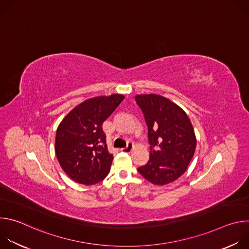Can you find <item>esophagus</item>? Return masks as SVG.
Wrapping results in <instances>:
<instances>
[{"instance_id":"obj_1","label":"esophagus","mask_w":249,"mask_h":249,"mask_svg":"<svg viewBox=\"0 0 249 249\" xmlns=\"http://www.w3.org/2000/svg\"><path fill=\"white\" fill-rule=\"evenodd\" d=\"M133 148H134L133 144H132V143H128L127 147L122 148L120 151H121V152H123V153H126V154H129V153H131V151L133 150Z\"/></svg>"}]
</instances>
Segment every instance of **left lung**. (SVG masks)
I'll return each instance as SVG.
<instances>
[{
  "label": "left lung",
  "instance_id": "1",
  "mask_svg": "<svg viewBox=\"0 0 249 249\" xmlns=\"http://www.w3.org/2000/svg\"><path fill=\"white\" fill-rule=\"evenodd\" d=\"M136 102L148 126L150 160L138 168L155 185H165L186 171L196 148V136L185 111L159 94H138Z\"/></svg>",
  "mask_w": 249,
  "mask_h": 249
}]
</instances>
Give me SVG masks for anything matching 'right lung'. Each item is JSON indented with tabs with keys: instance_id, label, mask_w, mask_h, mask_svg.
Segmentation results:
<instances>
[{
	"instance_id": "add662e5",
	"label": "right lung",
	"mask_w": 249,
	"mask_h": 249,
	"mask_svg": "<svg viewBox=\"0 0 249 249\" xmlns=\"http://www.w3.org/2000/svg\"><path fill=\"white\" fill-rule=\"evenodd\" d=\"M124 97L111 94L89 98L71 110L59 124L55 154L63 170L74 181L93 185L109 173L113 155L107 150L102 123Z\"/></svg>"
}]
</instances>
